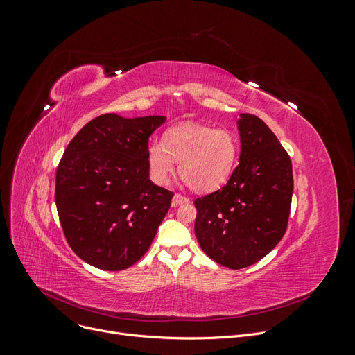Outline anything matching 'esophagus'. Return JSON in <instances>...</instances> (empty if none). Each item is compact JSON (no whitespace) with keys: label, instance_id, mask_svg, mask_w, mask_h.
<instances>
[{"label":"esophagus","instance_id":"34e87169","mask_svg":"<svg viewBox=\"0 0 355 355\" xmlns=\"http://www.w3.org/2000/svg\"><path fill=\"white\" fill-rule=\"evenodd\" d=\"M189 202V198L180 196V194H175L173 198H171V206L176 207V206H180V204H187Z\"/></svg>","mask_w":355,"mask_h":355}]
</instances>
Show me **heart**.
Masks as SVG:
<instances>
[{
	"label": "heart",
	"instance_id": "b5f03b06",
	"mask_svg": "<svg viewBox=\"0 0 355 355\" xmlns=\"http://www.w3.org/2000/svg\"><path fill=\"white\" fill-rule=\"evenodd\" d=\"M239 158V141L223 128L184 123L170 127L164 144L146 148L149 173L158 185H167L179 161V173L197 192H211L227 184Z\"/></svg>",
	"mask_w": 355,
	"mask_h": 355
}]
</instances>
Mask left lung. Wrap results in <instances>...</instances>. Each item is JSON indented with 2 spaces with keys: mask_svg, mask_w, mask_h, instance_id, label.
Listing matches in <instances>:
<instances>
[{
  "mask_svg": "<svg viewBox=\"0 0 355 355\" xmlns=\"http://www.w3.org/2000/svg\"><path fill=\"white\" fill-rule=\"evenodd\" d=\"M240 159L227 185L194 201L196 237L231 270L261 261L280 243L293 194L292 161L261 118L240 114Z\"/></svg>",
  "mask_w": 355,
  "mask_h": 355,
  "instance_id": "obj_1",
  "label": "left lung"
}]
</instances>
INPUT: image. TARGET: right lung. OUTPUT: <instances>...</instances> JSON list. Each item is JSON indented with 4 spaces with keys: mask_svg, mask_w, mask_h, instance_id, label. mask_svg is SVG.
I'll return each instance as SVG.
<instances>
[{
    "mask_svg": "<svg viewBox=\"0 0 355 355\" xmlns=\"http://www.w3.org/2000/svg\"><path fill=\"white\" fill-rule=\"evenodd\" d=\"M163 115L105 114L73 136L56 171V207L73 253L103 271L136 263L151 245L173 192L149 179V136Z\"/></svg>",
    "mask_w": 355,
    "mask_h": 355,
    "instance_id": "1",
    "label": "right lung"
}]
</instances>
